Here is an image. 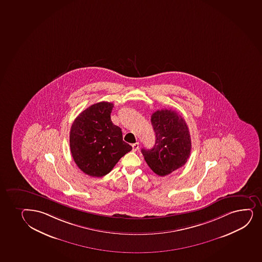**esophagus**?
<instances>
[{"label":"esophagus","mask_w":262,"mask_h":262,"mask_svg":"<svg viewBox=\"0 0 262 262\" xmlns=\"http://www.w3.org/2000/svg\"><path fill=\"white\" fill-rule=\"evenodd\" d=\"M132 146H133V151H137V150H138V147H139V144H138V143H135V144H133Z\"/></svg>","instance_id":"34e87169"}]
</instances>
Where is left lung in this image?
Masks as SVG:
<instances>
[{"label": "left lung", "mask_w": 262, "mask_h": 262, "mask_svg": "<svg viewBox=\"0 0 262 262\" xmlns=\"http://www.w3.org/2000/svg\"><path fill=\"white\" fill-rule=\"evenodd\" d=\"M156 142L150 150L142 149L144 159L155 173L165 176L185 165L191 153V136L185 119L171 110L151 115Z\"/></svg>", "instance_id": "obj_1"}]
</instances>
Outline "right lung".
<instances>
[{
	"label": "right lung",
	"instance_id": "right-lung-1",
	"mask_svg": "<svg viewBox=\"0 0 262 262\" xmlns=\"http://www.w3.org/2000/svg\"><path fill=\"white\" fill-rule=\"evenodd\" d=\"M113 103L100 102L81 112L71 125L70 145L74 161L91 177L112 171L133 147L123 140L121 128L111 119Z\"/></svg>",
	"mask_w": 262,
	"mask_h": 262
}]
</instances>
